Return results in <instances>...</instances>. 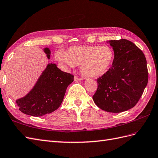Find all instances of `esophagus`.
<instances>
[{
  "mask_svg": "<svg viewBox=\"0 0 158 158\" xmlns=\"http://www.w3.org/2000/svg\"><path fill=\"white\" fill-rule=\"evenodd\" d=\"M74 80L75 81H81V80H83V77H79L78 76H75Z\"/></svg>",
  "mask_w": 158,
  "mask_h": 158,
  "instance_id": "esophagus-1",
  "label": "esophagus"
}]
</instances>
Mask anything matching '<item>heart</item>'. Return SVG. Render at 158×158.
Instances as JSON below:
<instances>
[{
  "mask_svg": "<svg viewBox=\"0 0 158 158\" xmlns=\"http://www.w3.org/2000/svg\"><path fill=\"white\" fill-rule=\"evenodd\" d=\"M56 58L70 67L80 65L85 76L97 77L110 69L115 58L113 48L108 46H74L65 52H57Z\"/></svg>",
  "mask_w": 158,
  "mask_h": 158,
  "instance_id": "obj_1",
  "label": "heart"
}]
</instances>
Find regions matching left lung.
I'll list each match as a JSON object with an SVG mask.
<instances>
[{"mask_svg": "<svg viewBox=\"0 0 158 158\" xmlns=\"http://www.w3.org/2000/svg\"><path fill=\"white\" fill-rule=\"evenodd\" d=\"M115 52L112 66L98 78V89L93 96L102 110L111 113L125 111L139 102L148 81L145 56L130 40H110Z\"/></svg>", "mask_w": 158, "mask_h": 158, "instance_id": "obj_1", "label": "left lung"}]
</instances>
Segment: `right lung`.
Returning <instances> with one entry per match:
<instances>
[{
  "mask_svg": "<svg viewBox=\"0 0 158 158\" xmlns=\"http://www.w3.org/2000/svg\"><path fill=\"white\" fill-rule=\"evenodd\" d=\"M44 51L49 59V48H45ZM73 80V75L61 71L55 64H48L33 89L16 101L19 110L35 117L53 112L60 106L67 87Z\"/></svg>",
  "mask_w": 158,
  "mask_h": 158,
  "instance_id": "add662e5",
  "label": "right lung"
}]
</instances>
